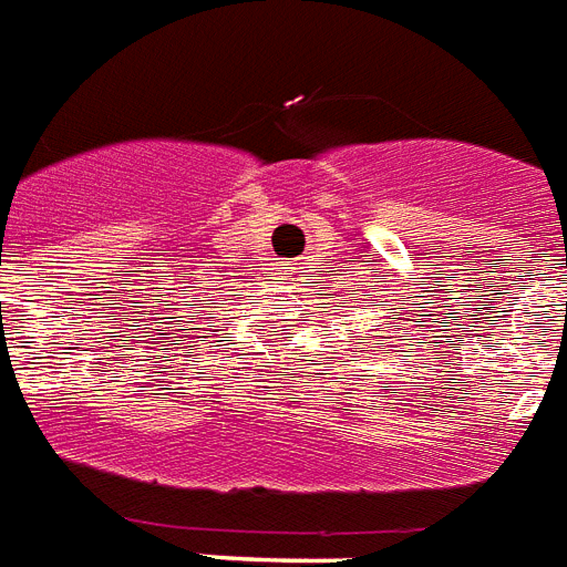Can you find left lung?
Masks as SVG:
<instances>
[{"mask_svg":"<svg viewBox=\"0 0 567 567\" xmlns=\"http://www.w3.org/2000/svg\"><path fill=\"white\" fill-rule=\"evenodd\" d=\"M383 339H386V337H383Z\"/></svg>","mask_w":567,"mask_h":567,"instance_id":"1","label":"left lung"}]
</instances>
